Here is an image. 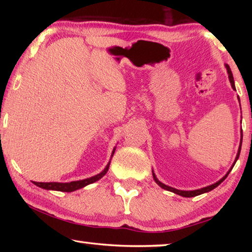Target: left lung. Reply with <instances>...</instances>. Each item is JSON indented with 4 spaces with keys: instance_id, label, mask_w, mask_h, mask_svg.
<instances>
[{
    "instance_id": "8db88e82",
    "label": "left lung",
    "mask_w": 252,
    "mask_h": 252,
    "mask_svg": "<svg viewBox=\"0 0 252 252\" xmlns=\"http://www.w3.org/2000/svg\"><path fill=\"white\" fill-rule=\"evenodd\" d=\"M224 66H225V69H227V72H228V76H229V81H230V83H231V88L233 89V90H236V87H234V80H233V75H232L231 69H230V66H229L228 64H225ZM238 100H239V96H238ZM239 102H240V100H239ZM241 144H242V130H241V139H240V144H239L238 153H237V157H236V159H234V161H233V164H232V167L229 169V171H228L227 173H225V176H223L222 178H221L219 181H217L216 183H213V185H210V186H207V187H204V188H201V189L186 191V190H178V189H176V188L169 187V186H167V185H164V183L160 182L159 180H158V178L156 177V174H155V172H153V170H152V176H153V179H155V181L157 182V185H158V186H160V187L162 188V189H164V190H168V191H171V192L176 193V194H179V195H181V197H185V198H191V197H195V195H199V194H202V193L209 192V191H211V190L215 189V188L218 187V186L220 185V183L222 182V181L224 180V179L228 177V174H229V173H230V171H231V170H232L233 165L236 164V162H237V160H238L239 156H240V151H241Z\"/></svg>"
}]
</instances>
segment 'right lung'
Listing matches in <instances>:
<instances>
[{
	"label": "right lung",
	"mask_w": 252,
	"mask_h": 252,
	"mask_svg": "<svg viewBox=\"0 0 252 252\" xmlns=\"http://www.w3.org/2000/svg\"><path fill=\"white\" fill-rule=\"evenodd\" d=\"M114 151H116V148L113 149L112 155H111V159L114 155ZM110 161L108 162V164L105 165V168L102 170L100 173L95 174V176L83 179V180H78V181H71V182H35L34 181L33 183L37 187L42 188V189L45 190H55V191H62V192H72V191H75L78 189H81V188H84L85 186L91 185V183L95 182L97 180H100L102 177H104V174L108 172L109 167H110Z\"/></svg>",
	"instance_id": "right-lung-1"
}]
</instances>
